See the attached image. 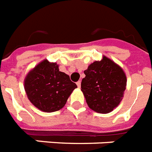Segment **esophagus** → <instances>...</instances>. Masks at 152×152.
I'll use <instances>...</instances> for the list:
<instances>
[{
    "label": "esophagus",
    "instance_id": "esophagus-1",
    "mask_svg": "<svg viewBox=\"0 0 152 152\" xmlns=\"http://www.w3.org/2000/svg\"><path fill=\"white\" fill-rule=\"evenodd\" d=\"M77 86L78 88H80V87H81V81H78V82H77Z\"/></svg>",
    "mask_w": 152,
    "mask_h": 152
}]
</instances>
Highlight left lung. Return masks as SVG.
<instances>
[{
	"instance_id": "8db88e82",
	"label": "left lung",
	"mask_w": 152,
	"mask_h": 152,
	"mask_svg": "<svg viewBox=\"0 0 152 152\" xmlns=\"http://www.w3.org/2000/svg\"><path fill=\"white\" fill-rule=\"evenodd\" d=\"M81 88L88 107L97 113L107 114L118 106L126 88V74L115 62L104 56L84 71Z\"/></svg>"
}]
</instances>
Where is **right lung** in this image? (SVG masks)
I'll use <instances>...</instances> for the list:
<instances>
[{"mask_svg": "<svg viewBox=\"0 0 152 152\" xmlns=\"http://www.w3.org/2000/svg\"><path fill=\"white\" fill-rule=\"evenodd\" d=\"M77 85L59 71L56 63L47 59L30 70L24 79V89L30 103L44 112H54L66 104Z\"/></svg>", "mask_w": 152, "mask_h": 152, "instance_id": "obj_1", "label": "right lung"}]
</instances>
